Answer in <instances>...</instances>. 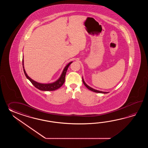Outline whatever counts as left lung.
Returning <instances> with one entry per match:
<instances>
[{
  "label": "left lung",
  "mask_w": 148,
  "mask_h": 148,
  "mask_svg": "<svg viewBox=\"0 0 148 148\" xmlns=\"http://www.w3.org/2000/svg\"><path fill=\"white\" fill-rule=\"evenodd\" d=\"M82 82H83V83H84V84L85 85V86H86L87 88H88V89L90 90L91 91H94V92H98V93H103V94H106V93H108V92H104V91H99V90H96V89H93V88H91L90 87H89V86H88V85H87V84L85 83V82H84V79L83 78H82Z\"/></svg>",
  "instance_id": "8db88e82"
}]
</instances>
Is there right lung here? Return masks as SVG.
<instances>
[{
	"instance_id": "1",
	"label": "right lung",
	"mask_w": 148,
	"mask_h": 148,
	"mask_svg": "<svg viewBox=\"0 0 148 148\" xmlns=\"http://www.w3.org/2000/svg\"><path fill=\"white\" fill-rule=\"evenodd\" d=\"M24 63V60H23V67L24 68L23 70H24V72L25 73V76L30 82H31L32 84L34 85L36 88H38L40 90H43V91H53V90H56L58 88H60L63 85L64 82H65V77H66V74L67 69L70 65L71 64V63H73V62H70L66 65V66H65L60 78L58 79L56 82H54L53 83H50V84H41V83L35 82L33 79H32L31 78H29L28 75H27V73H26L24 68V63Z\"/></svg>"
}]
</instances>
